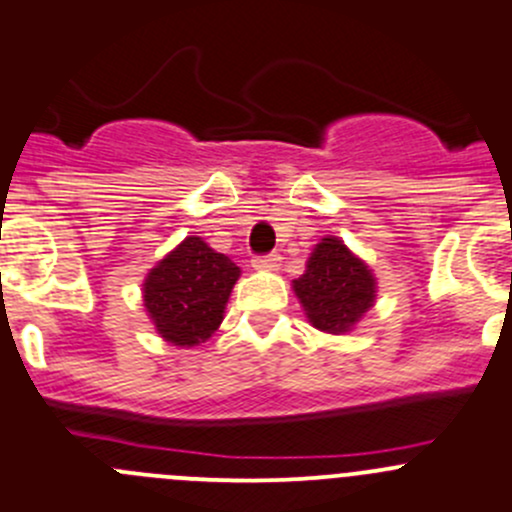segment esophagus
I'll list each match as a JSON object with an SVG mask.
<instances>
[{"mask_svg":"<svg viewBox=\"0 0 512 512\" xmlns=\"http://www.w3.org/2000/svg\"><path fill=\"white\" fill-rule=\"evenodd\" d=\"M252 267H255V270H278L280 255H275V252H272V255H257L255 260H252Z\"/></svg>","mask_w":512,"mask_h":512,"instance_id":"34e87169","label":"esophagus"}]
</instances>
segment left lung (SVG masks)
<instances>
[{"label": "left lung", "mask_w": 512, "mask_h": 512, "mask_svg": "<svg viewBox=\"0 0 512 512\" xmlns=\"http://www.w3.org/2000/svg\"><path fill=\"white\" fill-rule=\"evenodd\" d=\"M293 290L313 328L341 336L371 310L376 278L338 237H323L310 252L303 275L293 280Z\"/></svg>", "instance_id": "8db88e82"}]
</instances>
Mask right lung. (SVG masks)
Here are the masks:
<instances>
[{
    "instance_id": "1",
    "label": "right lung",
    "mask_w": 512,
    "mask_h": 512,
    "mask_svg": "<svg viewBox=\"0 0 512 512\" xmlns=\"http://www.w3.org/2000/svg\"><path fill=\"white\" fill-rule=\"evenodd\" d=\"M240 267L202 237H186L143 280V305L164 341L191 348L219 328Z\"/></svg>"
}]
</instances>
